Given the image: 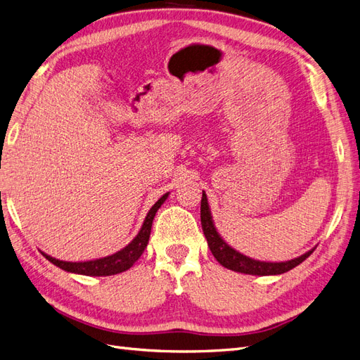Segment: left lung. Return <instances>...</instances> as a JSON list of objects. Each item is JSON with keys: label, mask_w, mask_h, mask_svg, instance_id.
I'll use <instances>...</instances> for the list:
<instances>
[{"label": "left lung", "mask_w": 360, "mask_h": 360, "mask_svg": "<svg viewBox=\"0 0 360 360\" xmlns=\"http://www.w3.org/2000/svg\"><path fill=\"white\" fill-rule=\"evenodd\" d=\"M201 225H202L204 236L207 238V243H209V248L212 250L213 257L217 259V263H221L226 269L238 271V274L255 275V276H270V275L285 274V271L299 266L302 261L307 259L315 250V248H312L311 250H308V252H304L297 258L281 261V263L259 261V259L249 258L240 254L238 250H236L234 248L228 245L221 237V234L217 233L209 202H207L205 192H202V198H201Z\"/></svg>", "instance_id": "obj_1"}]
</instances>
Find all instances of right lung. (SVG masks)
Segmentation results:
<instances>
[{"label":"right lung","mask_w":360,"mask_h":360,"mask_svg":"<svg viewBox=\"0 0 360 360\" xmlns=\"http://www.w3.org/2000/svg\"><path fill=\"white\" fill-rule=\"evenodd\" d=\"M168 195H169V192L163 193L162 197L156 201V204L148 210L146 219H144V224H143V226H141V230L134 240L112 255L97 258V259H90V261H76V263H73V261L57 259L45 252H41V250L40 252L48 261H51L52 264H56L57 267L63 269L64 271H70V274L85 275V276H111V275L122 274V271H126L127 269L132 267L135 264V261L141 255H143L144 249L148 245L151 224H153L155 214L160 209V205L165 202Z\"/></svg>","instance_id":"obj_1"}]
</instances>
